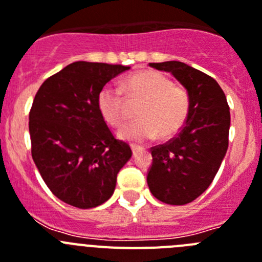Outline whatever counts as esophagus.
Listing matches in <instances>:
<instances>
[{
    "instance_id": "1",
    "label": "esophagus",
    "mask_w": 262,
    "mask_h": 262,
    "mask_svg": "<svg viewBox=\"0 0 262 262\" xmlns=\"http://www.w3.org/2000/svg\"><path fill=\"white\" fill-rule=\"evenodd\" d=\"M132 150H133V156L136 157L138 154V151H141L142 149L140 146H132Z\"/></svg>"
}]
</instances>
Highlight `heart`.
Returning a JSON list of instances; mask_svg holds the SVG:
<instances>
[{
  "label": "heart",
  "instance_id": "heart-1",
  "mask_svg": "<svg viewBox=\"0 0 262 262\" xmlns=\"http://www.w3.org/2000/svg\"><path fill=\"white\" fill-rule=\"evenodd\" d=\"M122 90L130 101L142 105L137 112V122L129 125L120 137L133 144H144L157 134L167 138L178 133L190 113V93L172 83L167 75L154 70H144L130 75L122 83ZM97 106L103 118L113 128H122L129 117V104L122 91L105 85L97 95Z\"/></svg>",
  "mask_w": 262,
  "mask_h": 262
}]
</instances>
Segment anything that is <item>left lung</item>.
Instances as JSON below:
<instances>
[{"label": "left lung", "mask_w": 262, "mask_h": 262, "mask_svg": "<svg viewBox=\"0 0 262 262\" xmlns=\"http://www.w3.org/2000/svg\"><path fill=\"white\" fill-rule=\"evenodd\" d=\"M174 75L190 93V113L177 137L151 147L147 171L151 194L166 204L196 199L215 178L228 149L231 115L226 95L213 77L182 62L149 63Z\"/></svg>", "instance_id": "left-lung-1"}]
</instances>
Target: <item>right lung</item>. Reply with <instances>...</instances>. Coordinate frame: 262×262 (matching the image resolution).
Wrapping results in <instances>:
<instances>
[{
  "mask_svg": "<svg viewBox=\"0 0 262 262\" xmlns=\"http://www.w3.org/2000/svg\"><path fill=\"white\" fill-rule=\"evenodd\" d=\"M130 67L75 62L43 81L29 113L31 157L47 187L77 208L112 196L116 179L132 157L116 140L97 106L111 79Z\"/></svg>",
  "mask_w": 262,
  "mask_h": 262,
  "instance_id": "add662e5",
  "label": "right lung"
}]
</instances>
